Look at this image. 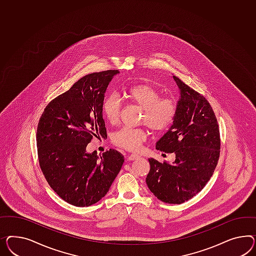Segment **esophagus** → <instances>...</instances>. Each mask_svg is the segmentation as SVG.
<instances>
[{
    "label": "esophagus",
    "mask_w": 256,
    "mask_h": 256,
    "mask_svg": "<svg viewBox=\"0 0 256 256\" xmlns=\"http://www.w3.org/2000/svg\"><path fill=\"white\" fill-rule=\"evenodd\" d=\"M140 158L138 154H128V160H130V161H133V160H136V159H138Z\"/></svg>",
    "instance_id": "esophagus-1"
}]
</instances>
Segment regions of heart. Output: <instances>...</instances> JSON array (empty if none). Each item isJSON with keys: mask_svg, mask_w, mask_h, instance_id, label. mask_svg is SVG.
I'll return each mask as SVG.
<instances>
[{"mask_svg": "<svg viewBox=\"0 0 256 256\" xmlns=\"http://www.w3.org/2000/svg\"><path fill=\"white\" fill-rule=\"evenodd\" d=\"M126 96L134 104L142 109V121L152 130H162L172 123L176 106L172 100L159 98V92L147 84L133 86L126 91ZM105 118L112 124L116 123L120 116L121 102L118 96L109 95L104 98L102 104ZM147 138L146 130L142 128L124 126L114 133L112 142L114 144L126 150L136 151Z\"/></svg>", "mask_w": 256, "mask_h": 256, "instance_id": "b5f03b06", "label": "heart"}]
</instances>
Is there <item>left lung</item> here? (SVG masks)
Wrapping results in <instances>:
<instances>
[{
  "instance_id": "left-lung-1",
  "label": "left lung",
  "mask_w": 256,
  "mask_h": 256,
  "mask_svg": "<svg viewBox=\"0 0 256 256\" xmlns=\"http://www.w3.org/2000/svg\"><path fill=\"white\" fill-rule=\"evenodd\" d=\"M173 79L180 97L172 124L159 138L156 149L175 154L172 164L149 158L147 186L159 200L180 204L206 186L214 172L220 156V132L214 112L205 97Z\"/></svg>"
}]
</instances>
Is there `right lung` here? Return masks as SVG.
<instances>
[{
  "mask_svg": "<svg viewBox=\"0 0 256 256\" xmlns=\"http://www.w3.org/2000/svg\"><path fill=\"white\" fill-rule=\"evenodd\" d=\"M118 70L94 72L79 79L46 107L38 123L39 164L50 187L63 200L88 207L108 193L124 163L110 149L97 156L86 152L92 138L107 137L102 116L105 92Z\"/></svg>",
  "mask_w": 256,
  "mask_h": 256,
  "instance_id": "add662e5",
  "label": "right lung"
}]
</instances>
